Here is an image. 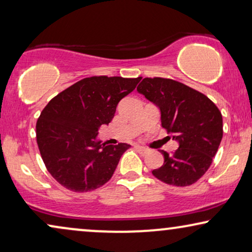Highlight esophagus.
Here are the masks:
<instances>
[{
    "mask_svg": "<svg viewBox=\"0 0 252 252\" xmlns=\"http://www.w3.org/2000/svg\"><path fill=\"white\" fill-rule=\"evenodd\" d=\"M134 148H135V149H136L137 151H139L140 154H142V155H147L148 153H149V150H148L147 148L142 147V146H135Z\"/></svg>",
    "mask_w": 252,
    "mask_h": 252,
    "instance_id": "1",
    "label": "esophagus"
}]
</instances>
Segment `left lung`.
<instances>
[{"label": "left lung", "instance_id": "left-lung-1", "mask_svg": "<svg viewBox=\"0 0 252 252\" xmlns=\"http://www.w3.org/2000/svg\"><path fill=\"white\" fill-rule=\"evenodd\" d=\"M136 89L159 108L161 126L179 142L172 155L161 150L164 164L153 174L175 187L195 184L221 142V112L208 96L172 79L144 78Z\"/></svg>", "mask_w": 252, "mask_h": 252}]
</instances>
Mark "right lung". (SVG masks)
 Wrapping results in <instances>:
<instances>
[{
	"label": "right lung",
	"mask_w": 252,
	"mask_h": 252,
	"mask_svg": "<svg viewBox=\"0 0 252 252\" xmlns=\"http://www.w3.org/2000/svg\"><path fill=\"white\" fill-rule=\"evenodd\" d=\"M139 78H85L61 92L36 122V142L47 170L68 190L86 192L106 184L126 143L105 146L96 140L98 127L108 125L119 101L132 93Z\"/></svg>",
	"instance_id": "obj_1"
}]
</instances>
